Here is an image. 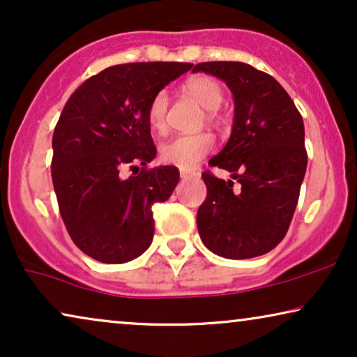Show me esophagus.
Masks as SVG:
<instances>
[{
  "mask_svg": "<svg viewBox=\"0 0 357 357\" xmlns=\"http://www.w3.org/2000/svg\"><path fill=\"white\" fill-rule=\"evenodd\" d=\"M195 175H197V172H193V170L180 169V177H182V180H190V178H193Z\"/></svg>",
  "mask_w": 357,
  "mask_h": 357,
  "instance_id": "34e87169",
  "label": "esophagus"
}]
</instances>
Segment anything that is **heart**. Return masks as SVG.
<instances>
[{
  "label": "heart",
  "mask_w": 357,
  "mask_h": 357,
  "mask_svg": "<svg viewBox=\"0 0 357 357\" xmlns=\"http://www.w3.org/2000/svg\"><path fill=\"white\" fill-rule=\"evenodd\" d=\"M185 91L206 110V119L214 120L216 109L222 104V87L218 81L208 76H197L187 81ZM169 110L167 91H159L153 96L148 107V123L155 133H164L165 120ZM213 138L206 133L183 135L165 141L159 148V158L164 164L175 165L180 169H193L204 155L213 149Z\"/></svg>",
  "instance_id": "1"
}]
</instances>
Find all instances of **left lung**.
Segmentation results:
<instances>
[{"mask_svg":"<svg viewBox=\"0 0 357 357\" xmlns=\"http://www.w3.org/2000/svg\"><path fill=\"white\" fill-rule=\"evenodd\" d=\"M226 82L234 97L231 138L209 160L232 180L204 172L199 237L219 257L245 260L273 250L289 229L307 169L304 121L275 77L241 61L198 63L193 73Z\"/></svg>","mask_w":357,"mask_h":357,"instance_id":"8db88e82","label":"left lung"}]
</instances>
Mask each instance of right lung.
<instances>
[{
  "label": "right lung",
  "instance_id": "right-lung-1",
  "mask_svg": "<svg viewBox=\"0 0 357 357\" xmlns=\"http://www.w3.org/2000/svg\"><path fill=\"white\" fill-rule=\"evenodd\" d=\"M192 66H110L82 82L63 107L52 139L53 188L73 242L97 261L126 263L153 242V204L170 198L180 174L172 165L146 169L158 153L148 107ZM125 167L139 172L121 179Z\"/></svg>",
  "mask_w": 357,
  "mask_h": 357
}]
</instances>
